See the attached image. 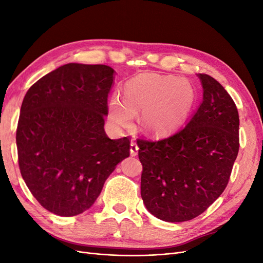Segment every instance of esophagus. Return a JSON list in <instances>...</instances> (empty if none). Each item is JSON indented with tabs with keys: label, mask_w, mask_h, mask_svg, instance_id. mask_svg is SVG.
Listing matches in <instances>:
<instances>
[{
	"label": "esophagus",
	"mask_w": 263,
	"mask_h": 263,
	"mask_svg": "<svg viewBox=\"0 0 263 263\" xmlns=\"http://www.w3.org/2000/svg\"><path fill=\"white\" fill-rule=\"evenodd\" d=\"M138 149H139V148H138L136 142L132 141V142H130V156H132V157L137 156V155H138Z\"/></svg>",
	"instance_id": "34e87169"
}]
</instances>
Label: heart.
<instances>
[{"instance_id":"heart-1","label":"heart","mask_w":263,"mask_h":263,"mask_svg":"<svg viewBox=\"0 0 263 263\" xmlns=\"http://www.w3.org/2000/svg\"><path fill=\"white\" fill-rule=\"evenodd\" d=\"M126 99L113 97L108 104L109 121L128 126L135 112H142L140 126L153 135L168 134L185 121L195 101L193 86L172 76L140 74L125 86Z\"/></svg>"}]
</instances>
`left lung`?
I'll return each mask as SVG.
<instances>
[{
    "label": "left lung",
    "instance_id": "8db88e82",
    "mask_svg": "<svg viewBox=\"0 0 263 263\" xmlns=\"http://www.w3.org/2000/svg\"><path fill=\"white\" fill-rule=\"evenodd\" d=\"M203 101L189 123L156 141L138 139L140 193L157 218L181 222L208 210L225 187L239 150V116L214 78L198 73Z\"/></svg>",
    "mask_w": 263,
    "mask_h": 263
}]
</instances>
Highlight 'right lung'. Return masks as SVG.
Masks as SVG:
<instances>
[{
  "label": "right lung",
  "mask_w": 263,
  "mask_h": 263,
  "mask_svg": "<svg viewBox=\"0 0 263 263\" xmlns=\"http://www.w3.org/2000/svg\"><path fill=\"white\" fill-rule=\"evenodd\" d=\"M115 70L67 63L31 85L16 132L21 174L43 208L76 216L97 201L116 165L129 157L127 137L104 130Z\"/></svg>",
  "instance_id": "right-lung-1"
}]
</instances>
